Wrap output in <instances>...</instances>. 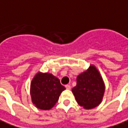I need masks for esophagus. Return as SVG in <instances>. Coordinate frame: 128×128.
Wrapping results in <instances>:
<instances>
[{"label": "esophagus", "mask_w": 128, "mask_h": 128, "mask_svg": "<svg viewBox=\"0 0 128 128\" xmlns=\"http://www.w3.org/2000/svg\"><path fill=\"white\" fill-rule=\"evenodd\" d=\"M65 88H66V90H70L71 87H70V86H69V85H66V86H65Z\"/></svg>", "instance_id": "34e87169"}]
</instances>
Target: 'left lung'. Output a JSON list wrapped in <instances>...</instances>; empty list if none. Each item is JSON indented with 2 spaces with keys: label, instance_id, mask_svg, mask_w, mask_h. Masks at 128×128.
Wrapping results in <instances>:
<instances>
[{
  "label": "left lung",
  "instance_id": "left-lung-1",
  "mask_svg": "<svg viewBox=\"0 0 128 128\" xmlns=\"http://www.w3.org/2000/svg\"><path fill=\"white\" fill-rule=\"evenodd\" d=\"M104 90L102 76L96 68L91 65L87 71L77 76L76 86L72 92L78 104L86 109H91L101 102Z\"/></svg>",
  "mask_w": 128,
  "mask_h": 128
}]
</instances>
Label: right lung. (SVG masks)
<instances>
[{
  "label": "right lung",
  "instance_id": "obj_1",
  "mask_svg": "<svg viewBox=\"0 0 128 128\" xmlns=\"http://www.w3.org/2000/svg\"><path fill=\"white\" fill-rule=\"evenodd\" d=\"M66 88L58 78L50 73H37L32 81L30 94L33 104L41 110L51 109Z\"/></svg>",
  "mask_w": 128,
  "mask_h": 128
}]
</instances>
